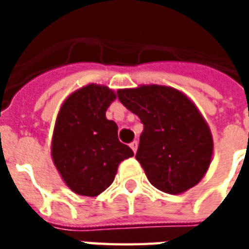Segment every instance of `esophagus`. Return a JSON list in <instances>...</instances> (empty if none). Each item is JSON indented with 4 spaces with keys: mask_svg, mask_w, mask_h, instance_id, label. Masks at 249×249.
<instances>
[{
    "mask_svg": "<svg viewBox=\"0 0 249 249\" xmlns=\"http://www.w3.org/2000/svg\"><path fill=\"white\" fill-rule=\"evenodd\" d=\"M137 146H139V141L137 140H135V141H132V142H130V148H132V151L135 152H137Z\"/></svg>",
    "mask_w": 249,
    "mask_h": 249,
    "instance_id": "esophagus-1",
    "label": "esophagus"
}]
</instances>
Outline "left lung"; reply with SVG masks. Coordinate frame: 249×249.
Returning <instances> with one entry per match:
<instances>
[{"mask_svg":"<svg viewBox=\"0 0 249 249\" xmlns=\"http://www.w3.org/2000/svg\"><path fill=\"white\" fill-rule=\"evenodd\" d=\"M117 97L144 125L136 159L152 185L171 195L195 187L213 152L212 135L195 104L161 85L121 89Z\"/></svg>","mask_w":249,"mask_h":249,"instance_id":"1","label":"left lung"}]
</instances>
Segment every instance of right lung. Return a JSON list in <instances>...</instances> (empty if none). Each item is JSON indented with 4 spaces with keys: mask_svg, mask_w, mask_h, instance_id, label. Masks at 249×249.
Instances as JSON below:
<instances>
[{
    "mask_svg": "<svg viewBox=\"0 0 249 249\" xmlns=\"http://www.w3.org/2000/svg\"><path fill=\"white\" fill-rule=\"evenodd\" d=\"M116 94L90 84L71 93L57 117L52 157L66 185L82 196H97L113 183L119 164L133 156L105 112Z\"/></svg>",
    "mask_w": 249,
    "mask_h": 249,
    "instance_id": "obj_1",
    "label": "right lung"
}]
</instances>
